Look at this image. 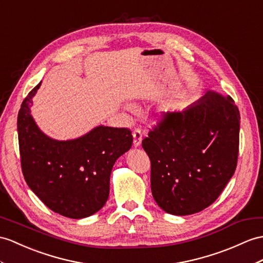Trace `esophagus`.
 <instances>
[{
  "mask_svg": "<svg viewBox=\"0 0 263 263\" xmlns=\"http://www.w3.org/2000/svg\"><path fill=\"white\" fill-rule=\"evenodd\" d=\"M133 137H134V146L138 147L140 144H142V139H143V134L140 128H136L133 133Z\"/></svg>",
  "mask_w": 263,
  "mask_h": 263,
  "instance_id": "obj_1",
  "label": "esophagus"
}]
</instances>
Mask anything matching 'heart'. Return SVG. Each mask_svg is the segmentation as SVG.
I'll return each mask as SVG.
<instances>
[{"instance_id":"heart-1","label":"heart","mask_w":263,"mask_h":263,"mask_svg":"<svg viewBox=\"0 0 263 263\" xmlns=\"http://www.w3.org/2000/svg\"><path fill=\"white\" fill-rule=\"evenodd\" d=\"M129 109H130V108H129Z\"/></svg>"}]
</instances>
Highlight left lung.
<instances>
[{
    "label": "left lung",
    "mask_w": 263,
    "mask_h": 263,
    "mask_svg": "<svg viewBox=\"0 0 263 263\" xmlns=\"http://www.w3.org/2000/svg\"><path fill=\"white\" fill-rule=\"evenodd\" d=\"M239 135L238 107L212 90L182 112L164 114L142 142L158 206L174 215L210 206L234 174Z\"/></svg>",
    "instance_id": "obj_1"
}]
</instances>
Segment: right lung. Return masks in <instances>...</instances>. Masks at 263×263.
Wrapping results in <instances>:
<instances>
[{
  "label": "right lung",
  "instance_id": "right-lung-1",
  "mask_svg": "<svg viewBox=\"0 0 263 263\" xmlns=\"http://www.w3.org/2000/svg\"><path fill=\"white\" fill-rule=\"evenodd\" d=\"M29 92L17 115V135L24 180L33 193L52 210L70 219L95 214L109 196L115 162L132 147L128 128L98 126L72 140H55L37 128L30 114Z\"/></svg>",
  "mask_w": 263,
  "mask_h": 263
}]
</instances>
